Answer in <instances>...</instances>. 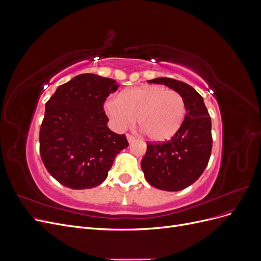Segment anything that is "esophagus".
<instances>
[{"label": "esophagus", "instance_id": "34e87169", "mask_svg": "<svg viewBox=\"0 0 261 261\" xmlns=\"http://www.w3.org/2000/svg\"><path fill=\"white\" fill-rule=\"evenodd\" d=\"M126 138H127V140H128V143H129V144L134 143V140H135V137H134L133 135H130V134H127V135H126Z\"/></svg>", "mask_w": 261, "mask_h": 261}]
</instances>
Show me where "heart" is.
Instances as JSON below:
<instances>
[{
	"label": "heart",
	"instance_id": "b5f03b06",
	"mask_svg": "<svg viewBox=\"0 0 261 261\" xmlns=\"http://www.w3.org/2000/svg\"><path fill=\"white\" fill-rule=\"evenodd\" d=\"M105 111L116 130H125L137 117L138 125L152 140L171 138L179 129L186 115L184 98L175 90L159 85H146L111 97Z\"/></svg>",
	"mask_w": 261,
	"mask_h": 261
}]
</instances>
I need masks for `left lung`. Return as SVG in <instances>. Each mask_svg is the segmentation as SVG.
<instances>
[{"label":"left lung","mask_w":261,"mask_h":261,"mask_svg":"<svg viewBox=\"0 0 261 261\" xmlns=\"http://www.w3.org/2000/svg\"><path fill=\"white\" fill-rule=\"evenodd\" d=\"M184 98L183 124L165 143H148L141 169L150 185L167 192L181 191L199 178L206 169L212 149L211 118L202 97L192 86L172 78H154Z\"/></svg>","instance_id":"left-lung-1"}]
</instances>
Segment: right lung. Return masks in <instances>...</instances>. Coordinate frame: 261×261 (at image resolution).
I'll return each instance as SVG.
<instances>
[{"label":"right lung","mask_w":261,"mask_h":261,"mask_svg":"<svg viewBox=\"0 0 261 261\" xmlns=\"http://www.w3.org/2000/svg\"><path fill=\"white\" fill-rule=\"evenodd\" d=\"M116 81L82 74L58 87L45 103L40 155L59 183L89 189L103 183L114 159L127 148L125 135L108 127L103 105L118 88Z\"/></svg>","instance_id":"1"}]
</instances>
